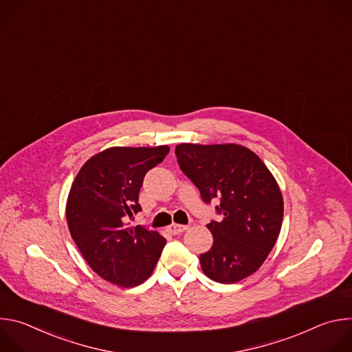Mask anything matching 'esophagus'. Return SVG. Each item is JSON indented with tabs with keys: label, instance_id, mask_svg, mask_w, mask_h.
I'll list each match as a JSON object with an SVG mask.
<instances>
[{
	"label": "esophagus",
	"instance_id": "esophagus-1",
	"mask_svg": "<svg viewBox=\"0 0 352 352\" xmlns=\"http://www.w3.org/2000/svg\"><path fill=\"white\" fill-rule=\"evenodd\" d=\"M167 230L170 231V234L177 235V234H181V232H184L185 230H188V226H182V224H175V223H173L171 226H168Z\"/></svg>",
	"mask_w": 352,
	"mask_h": 352
}]
</instances>
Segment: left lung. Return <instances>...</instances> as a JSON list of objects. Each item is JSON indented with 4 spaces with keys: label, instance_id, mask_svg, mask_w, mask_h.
Segmentation results:
<instances>
[{
    "label": "left lung",
    "instance_id": "left-lung-1",
    "mask_svg": "<svg viewBox=\"0 0 352 352\" xmlns=\"http://www.w3.org/2000/svg\"><path fill=\"white\" fill-rule=\"evenodd\" d=\"M181 170L206 204L220 199L221 221H210L213 246L200 258L213 281L232 284L254 274L273 249L283 224L280 186L252 150L242 144L175 146Z\"/></svg>",
    "mask_w": 352,
    "mask_h": 352
}]
</instances>
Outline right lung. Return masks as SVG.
I'll return each mask as SVG.
<instances>
[{"label": "right lung", "instance_id": "add662e5", "mask_svg": "<svg viewBox=\"0 0 352 352\" xmlns=\"http://www.w3.org/2000/svg\"><path fill=\"white\" fill-rule=\"evenodd\" d=\"M170 147H109L91 156L75 177L67 199V223L82 256L100 277L136 287L153 273L166 238L126 219L140 209L146 173L162 163Z\"/></svg>", "mask_w": 352, "mask_h": 352}]
</instances>
